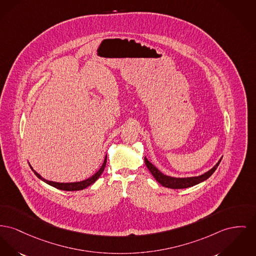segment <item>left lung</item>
<instances>
[{"label":"left lung","mask_w":256,"mask_h":256,"mask_svg":"<svg viewBox=\"0 0 256 256\" xmlns=\"http://www.w3.org/2000/svg\"><path fill=\"white\" fill-rule=\"evenodd\" d=\"M144 160H145V164L150 170L154 178L158 180L162 186H164L166 188H173V190L190 188V186H194L199 182H202L207 180L210 175L216 171V169L218 168V166L222 160V158H220V162L216 166H214L208 172L204 173L203 175H200V176H197V177H190V178H174V177L166 176L164 174H162L156 167L152 166L146 158Z\"/></svg>","instance_id":"left-lung-1"}]
</instances>
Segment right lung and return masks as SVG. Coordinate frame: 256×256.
<instances>
[{
	"label": "right lung",
	"instance_id": "1",
	"mask_svg": "<svg viewBox=\"0 0 256 256\" xmlns=\"http://www.w3.org/2000/svg\"><path fill=\"white\" fill-rule=\"evenodd\" d=\"M106 158H107V156H106V158H104V164H102V166L100 168V170H98L94 175H92V177H90V178L87 179V180H82V182H56L47 180H46V179H44L40 174H38L34 170H32V171H34V173L36 174V176L38 178H40V180L46 182V184H50V186H54V188H58V190H66V192L81 190L86 188L87 186H89L92 184H94L96 180H98V179L100 177V175L102 174V172H104V168H106ZM30 167L32 168V166H30Z\"/></svg>",
	"mask_w": 256,
	"mask_h": 256
}]
</instances>
